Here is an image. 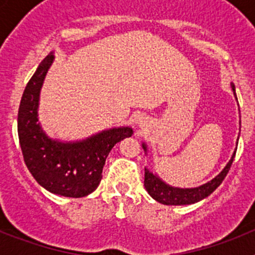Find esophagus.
<instances>
[{
    "label": "esophagus",
    "instance_id": "34e87169",
    "mask_svg": "<svg viewBox=\"0 0 255 255\" xmlns=\"http://www.w3.org/2000/svg\"><path fill=\"white\" fill-rule=\"evenodd\" d=\"M138 124H140V126L143 125V119H139V120H138Z\"/></svg>",
    "mask_w": 255,
    "mask_h": 255
}]
</instances>
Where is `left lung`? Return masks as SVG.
<instances>
[{"instance_id":"left-lung-1","label":"left lung","mask_w":255,"mask_h":255,"mask_svg":"<svg viewBox=\"0 0 255 255\" xmlns=\"http://www.w3.org/2000/svg\"><path fill=\"white\" fill-rule=\"evenodd\" d=\"M231 88H233L234 96L235 100L238 101V97L235 93V85L231 83ZM239 140V138H238ZM144 152L147 154V144H141ZM236 148L234 150L233 155L227 164L224 167V170L218 173L217 176L213 177L211 181L206 182L203 185H199L197 188H176V186L168 185L167 182H164L157 173H153L149 168H144V188L148 191V194L153 198L154 200L159 202L166 206H188V204L197 203L199 200L204 199L208 195H211L218 186L221 185V182L224 181L226 177L227 172H229L231 164H233L234 157H235Z\"/></svg>"}]
</instances>
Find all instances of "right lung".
I'll return each mask as SVG.
<instances>
[{
  "label": "right lung",
  "instance_id": "1",
  "mask_svg": "<svg viewBox=\"0 0 255 255\" xmlns=\"http://www.w3.org/2000/svg\"><path fill=\"white\" fill-rule=\"evenodd\" d=\"M55 55L51 52L26 84L17 114V134L26 167L42 188L61 197L82 198L102 180L103 166L115 144L132 135L130 126L102 130L82 140L49 138L38 123L40 89Z\"/></svg>",
  "mask_w": 255,
  "mask_h": 255
}]
</instances>
